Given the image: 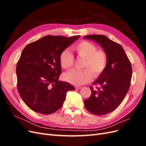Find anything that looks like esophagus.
I'll return each instance as SVG.
<instances>
[{
    "label": "esophagus",
    "instance_id": "obj_1",
    "mask_svg": "<svg viewBox=\"0 0 146 146\" xmlns=\"http://www.w3.org/2000/svg\"><path fill=\"white\" fill-rule=\"evenodd\" d=\"M75 88H76V89H77V90H78V89H81V86H75Z\"/></svg>",
    "mask_w": 146,
    "mask_h": 146
}]
</instances>
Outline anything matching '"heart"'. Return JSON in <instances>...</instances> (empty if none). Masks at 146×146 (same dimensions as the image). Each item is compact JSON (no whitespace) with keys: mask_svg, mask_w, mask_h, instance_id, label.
<instances>
[{"mask_svg":"<svg viewBox=\"0 0 146 146\" xmlns=\"http://www.w3.org/2000/svg\"><path fill=\"white\" fill-rule=\"evenodd\" d=\"M74 50L79 57L85 58L83 70H71L63 75L65 81L74 85H81L91 80L92 73L94 77H98L104 72L107 64V56L102 50H97V47L93 44L83 41L74 46ZM61 67L68 69L74 64V58L68 49L61 52L59 57ZM88 69V70L87 69Z\"/></svg>","mask_w":146,"mask_h":146,"instance_id":"obj_1","label":"heart"}]
</instances>
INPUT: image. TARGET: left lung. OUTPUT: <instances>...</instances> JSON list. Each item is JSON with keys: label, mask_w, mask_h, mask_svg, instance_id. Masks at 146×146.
<instances>
[{"label": "left lung", "mask_w": 146, "mask_h": 146, "mask_svg": "<svg viewBox=\"0 0 146 146\" xmlns=\"http://www.w3.org/2000/svg\"><path fill=\"white\" fill-rule=\"evenodd\" d=\"M83 39L98 43L107 56L105 70L92 83L100 88L94 90L90 86L91 95L84 100L88 111L105 115L116 109L125 98L130 86L131 65L123 47L104 35H87Z\"/></svg>", "instance_id": "1"}]
</instances>
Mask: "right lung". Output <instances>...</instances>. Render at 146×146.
<instances>
[{
    "instance_id": "add662e5",
    "label": "right lung",
    "mask_w": 146,
    "mask_h": 146,
    "mask_svg": "<svg viewBox=\"0 0 146 146\" xmlns=\"http://www.w3.org/2000/svg\"><path fill=\"white\" fill-rule=\"evenodd\" d=\"M80 36L47 35L29 44L16 65L17 90L24 103L33 111L50 114L63 104L66 93L75 90L68 82L59 81L61 52Z\"/></svg>"
}]
</instances>
